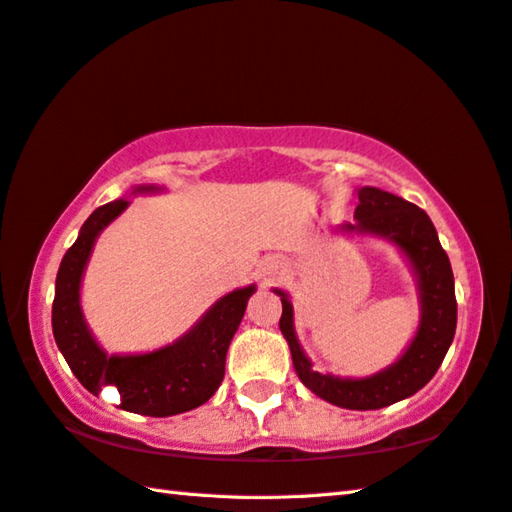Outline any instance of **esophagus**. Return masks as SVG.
Instances as JSON below:
<instances>
[{
	"label": "esophagus",
	"mask_w": 512,
	"mask_h": 512,
	"mask_svg": "<svg viewBox=\"0 0 512 512\" xmlns=\"http://www.w3.org/2000/svg\"><path fill=\"white\" fill-rule=\"evenodd\" d=\"M257 273H259V280H262V284L268 286V284H275L277 280H280V277L286 273V266L280 257L271 255V257H266L262 264H259Z\"/></svg>",
	"instance_id": "esophagus-1"
}]
</instances>
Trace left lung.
I'll return each instance as SVG.
<instances>
[{"instance_id": "8db88e82", "label": "left lung", "mask_w": 512, "mask_h": 512, "mask_svg": "<svg viewBox=\"0 0 512 512\" xmlns=\"http://www.w3.org/2000/svg\"><path fill=\"white\" fill-rule=\"evenodd\" d=\"M358 208L353 224H342V232L383 237L401 250L412 266L421 302L418 329L403 356L367 378H340L313 371L300 340L295 336L293 304L288 293L275 288L282 300L280 329L291 349L293 367L302 383L315 396L345 410H380L403 401L430 383L448 353L457 331V297L450 259L441 248L436 228L414 203L378 188L358 190Z\"/></svg>"}]
</instances>
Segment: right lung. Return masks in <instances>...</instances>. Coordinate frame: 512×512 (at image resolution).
I'll list each match as a JSON object with an SVG mask.
<instances>
[{"instance_id": "add662e5", "label": "right lung", "mask_w": 512, "mask_h": 512, "mask_svg": "<svg viewBox=\"0 0 512 512\" xmlns=\"http://www.w3.org/2000/svg\"><path fill=\"white\" fill-rule=\"evenodd\" d=\"M156 185H136L132 194L159 192ZM127 199H116L91 212L76 244L55 277L53 338L73 374L91 394L116 387L120 410L143 416H174L210 401L226 374V353L246 313L255 284L237 288L210 306L179 340L147 353H109L87 327L80 304V284L96 239L111 221L127 210Z\"/></svg>"}]
</instances>
